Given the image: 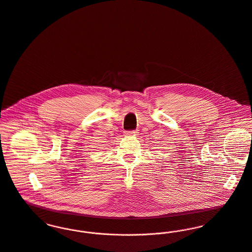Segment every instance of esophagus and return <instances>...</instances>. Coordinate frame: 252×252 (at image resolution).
Masks as SVG:
<instances>
[{"instance_id": "obj_1", "label": "esophagus", "mask_w": 252, "mask_h": 252, "mask_svg": "<svg viewBox=\"0 0 252 252\" xmlns=\"http://www.w3.org/2000/svg\"><path fill=\"white\" fill-rule=\"evenodd\" d=\"M125 134L128 136H135L137 134V131H135V130H129V131H126Z\"/></svg>"}]
</instances>
